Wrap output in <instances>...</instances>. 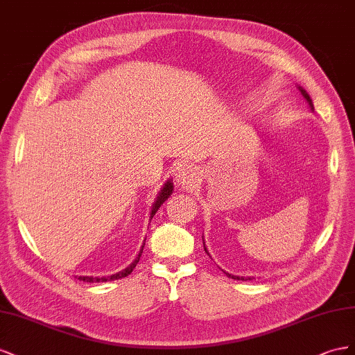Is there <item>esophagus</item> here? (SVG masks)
<instances>
[{
	"label": "esophagus",
	"instance_id": "esophagus-1",
	"mask_svg": "<svg viewBox=\"0 0 355 355\" xmlns=\"http://www.w3.org/2000/svg\"><path fill=\"white\" fill-rule=\"evenodd\" d=\"M177 184L183 189H193L199 181V171L193 165H183L175 172Z\"/></svg>",
	"mask_w": 355,
	"mask_h": 355
}]
</instances>
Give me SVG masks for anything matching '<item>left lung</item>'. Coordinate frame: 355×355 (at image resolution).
I'll return each instance as SVG.
<instances>
[{"instance_id": "1", "label": "left lung", "mask_w": 355, "mask_h": 355, "mask_svg": "<svg viewBox=\"0 0 355 355\" xmlns=\"http://www.w3.org/2000/svg\"><path fill=\"white\" fill-rule=\"evenodd\" d=\"M297 89H299V92H300V95L303 96V99H305L306 101V103H308V105H309V110L311 111H313V104H312V99H311V96H309V94L306 92V90L305 89H303L302 86H297ZM204 250H205V252H207V254L209 256V252H208V250H207V247H205V242H204ZM211 257V256H209ZM223 272H225L226 273V275L229 277V278H232V279H241V281H248V279H252L251 277H236V275H232V273H229V272H226V270H223Z\"/></svg>"}]
</instances>
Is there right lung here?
Masks as SVG:
<instances>
[{
	"mask_svg": "<svg viewBox=\"0 0 355 355\" xmlns=\"http://www.w3.org/2000/svg\"><path fill=\"white\" fill-rule=\"evenodd\" d=\"M172 191H174V184H172V181H171V180H166V183L164 184V187L160 189V191H159L157 196H156L155 204L151 205L150 220L155 217V214L157 212V209L160 208V205H164V202H165V200L172 195ZM144 245H146V239H144V244L141 245V250H139V252H138V256L135 257V260H134L132 263H130V265H129L128 268H125L123 270H120V272L114 273V275H108V277H78V279H80V281H83V282H105V281H114V279H120V278H123V277H128L129 273L135 269L137 263L139 261L141 252H143Z\"/></svg>",
	"mask_w": 355,
	"mask_h": 355,
	"instance_id": "add662e5",
	"label": "right lung"
}]
</instances>
